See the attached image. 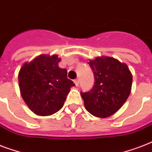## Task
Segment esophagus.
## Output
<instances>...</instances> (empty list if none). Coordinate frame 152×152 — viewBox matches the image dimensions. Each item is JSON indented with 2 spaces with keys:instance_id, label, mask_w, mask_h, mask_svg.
<instances>
[{
  "instance_id": "34e87169",
  "label": "esophagus",
  "mask_w": 152,
  "mask_h": 152,
  "mask_svg": "<svg viewBox=\"0 0 152 152\" xmlns=\"http://www.w3.org/2000/svg\"><path fill=\"white\" fill-rule=\"evenodd\" d=\"M74 83H75L76 86H78L79 83H80V80H79V79H76V80H74Z\"/></svg>"
}]
</instances>
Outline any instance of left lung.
Masks as SVG:
<instances>
[{
	"mask_svg": "<svg viewBox=\"0 0 152 152\" xmlns=\"http://www.w3.org/2000/svg\"><path fill=\"white\" fill-rule=\"evenodd\" d=\"M88 64L95 76V84L82 92L86 110L93 116L105 118L115 113L131 92L132 76L127 64L110 57H98Z\"/></svg>",
	"mask_w": 152,
	"mask_h": 152,
	"instance_id": "obj_1",
	"label": "left lung"
}]
</instances>
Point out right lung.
<instances>
[{"label":"right lung","mask_w":152,"mask_h":152,"mask_svg":"<svg viewBox=\"0 0 152 152\" xmlns=\"http://www.w3.org/2000/svg\"><path fill=\"white\" fill-rule=\"evenodd\" d=\"M57 55H39L24 63L19 72V87L23 99L30 110L39 116H49L64 106L70 88L75 86L61 69Z\"/></svg>","instance_id":"add662e5"}]
</instances>
